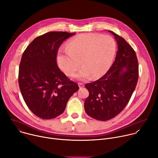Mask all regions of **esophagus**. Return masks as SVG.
<instances>
[{
    "instance_id": "obj_1",
    "label": "esophagus",
    "mask_w": 158,
    "mask_h": 158,
    "mask_svg": "<svg viewBox=\"0 0 158 158\" xmlns=\"http://www.w3.org/2000/svg\"><path fill=\"white\" fill-rule=\"evenodd\" d=\"M78 85H79V87L80 89H81V88H82V87H84V84L83 83H81V82L78 83Z\"/></svg>"
}]
</instances>
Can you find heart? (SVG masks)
Masks as SVG:
<instances>
[{"label":"heart","mask_w":158,"mask_h":158,"mask_svg":"<svg viewBox=\"0 0 158 158\" xmlns=\"http://www.w3.org/2000/svg\"><path fill=\"white\" fill-rule=\"evenodd\" d=\"M117 52V43L109 35L82 34L69 40L66 51H60L57 63L65 74L72 76L81 64L83 67L76 75L80 80L96 79L110 69Z\"/></svg>","instance_id":"heart-1"}]
</instances>
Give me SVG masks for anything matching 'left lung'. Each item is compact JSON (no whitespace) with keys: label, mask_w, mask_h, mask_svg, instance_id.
Wrapping results in <instances>:
<instances>
[{"label":"left lung","mask_w":158,"mask_h":158,"mask_svg":"<svg viewBox=\"0 0 158 158\" xmlns=\"http://www.w3.org/2000/svg\"><path fill=\"white\" fill-rule=\"evenodd\" d=\"M118 51L114 63L99 79L85 84L89 93L84 102L88 116L99 121L116 117L129 102L136 88L139 66L134 50L126 40L114 32Z\"/></svg>","instance_id":"left-lung-1"}]
</instances>
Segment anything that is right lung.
<instances>
[{"label": "right lung", "instance_id": "1", "mask_svg": "<svg viewBox=\"0 0 158 158\" xmlns=\"http://www.w3.org/2000/svg\"><path fill=\"white\" fill-rule=\"evenodd\" d=\"M74 34L48 32L34 39L22 54L19 71L20 92L29 109L41 119L60 115L79 89L60 70L56 61L62 43Z\"/></svg>", "mask_w": 158, "mask_h": 158}]
</instances>
